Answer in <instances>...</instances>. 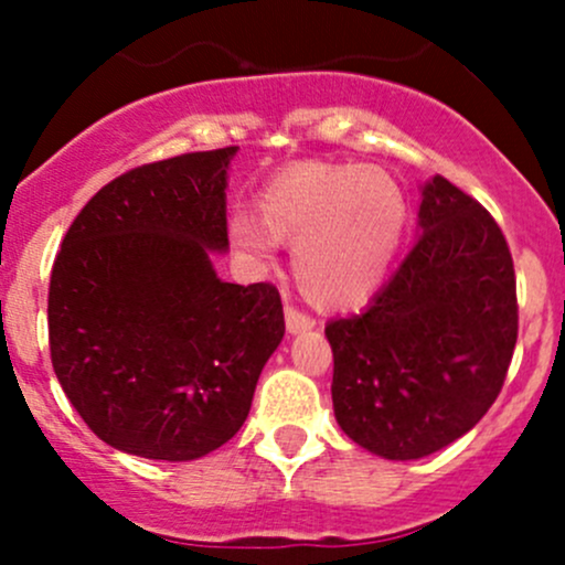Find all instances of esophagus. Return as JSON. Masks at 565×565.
Instances as JSON below:
<instances>
[{"label":"esophagus","mask_w":565,"mask_h":565,"mask_svg":"<svg viewBox=\"0 0 565 565\" xmlns=\"http://www.w3.org/2000/svg\"><path fill=\"white\" fill-rule=\"evenodd\" d=\"M284 319H287V332H289V334L308 332V329L316 327L313 316L302 313V310L295 308V305H287V308H284Z\"/></svg>","instance_id":"34e87169"}]
</instances>
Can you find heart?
I'll list each match as a JSON object with an SVG mask.
<instances>
[{
	"instance_id": "heart-1",
	"label": "heart",
	"mask_w": 565,
	"mask_h": 565,
	"mask_svg": "<svg viewBox=\"0 0 565 565\" xmlns=\"http://www.w3.org/2000/svg\"><path fill=\"white\" fill-rule=\"evenodd\" d=\"M260 220L231 217L238 252L270 263L278 242L295 244L297 287L321 308H348L377 289L406 228V193L377 167L302 161L263 188Z\"/></svg>"
}]
</instances>
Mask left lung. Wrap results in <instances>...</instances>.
I'll return each mask as SVG.
<instances>
[{
	"mask_svg": "<svg viewBox=\"0 0 565 565\" xmlns=\"http://www.w3.org/2000/svg\"><path fill=\"white\" fill-rule=\"evenodd\" d=\"M334 417L385 459L444 449L489 412L518 340L515 268L497 220L446 178L419 238L359 316L327 323Z\"/></svg>",
	"mask_w": 565,
	"mask_h": 565,
	"instance_id": "left-lung-1",
	"label": "left lung"
}]
</instances>
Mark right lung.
Listing matches in <instances>:
<instances>
[{"mask_svg":"<svg viewBox=\"0 0 565 565\" xmlns=\"http://www.w3.org/2000/svg\"><path fill=\"white\" fill-rule=\"evenodd\" d=\"M236 146L135 167L84 204L53 263L50 359L114 449L188 462L231 440L284 337L274 284L220 281Z\"/></svg>","mask_w":565,"mask_h":565,"instance_id":"obj_1","label":"right lung"}]
</instances>
